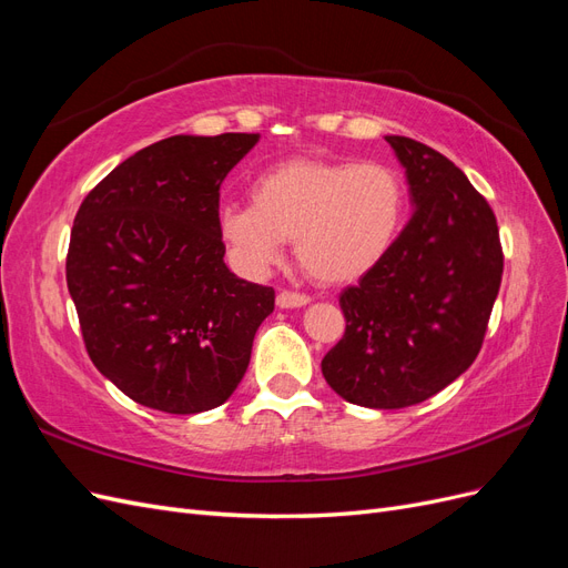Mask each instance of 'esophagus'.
Listing matches in <instances>:
<instances>
[{
	"label": "esophagus",
	"instance_id": "34e87169",
	"mask_svg": "<svg viewBox=\"0 0 568 568\" xmlns=\"http://www.w3.org/2000/svg\"><path fill=\"white\" fill-rule=\"evenodd\" d=\"M311 303V296L298 294V291H280L277 294V305L280 307H303Z\"/></svg>",
	"mask_w": 568,
	"mask_h": 568
}]
</instances>
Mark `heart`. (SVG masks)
Segmentation results:
<instances>
[{
  "mask_svg": "<svg viewBox=\"0 0 568 568\" xmlns=\"http://www.w3.org/2000/svg\"><path fill=\"white\" fill-rule=\"evenodd\" d=\"M251 199L217 213L232 261L265 274L296 239L301 265L322 284L357 282L382 265L407 217L405 180L384 163L288 159L253 180Z\"/></svg>",
  "mask_w": 568,
  "mask_h": 568,
  "instance_id": "heart-1",
  "label": "heart"
}]
</instances>
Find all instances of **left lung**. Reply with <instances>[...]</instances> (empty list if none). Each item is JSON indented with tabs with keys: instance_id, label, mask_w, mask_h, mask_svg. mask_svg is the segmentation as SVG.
Here are the masks:
<instances>
[{
	"instance_id": "obj_1",
	"label": "left lung",
	"mask_w": 568,
	"mask_h": 568,
	"mask_svg": "<svg viewBox=\"0 0 568 568\" xmlns=\"http://www.w3.org/2000/svg\"><path fill=\"white\" fill-rule=\"evenodd\" d=\"M386 142L415 213L382 265L341 294L346 334L324 355L322 374L343 400L400 409L471 367L505 257L488 201L453 161L409 136Z\"/></svg>"
}]
</instances>
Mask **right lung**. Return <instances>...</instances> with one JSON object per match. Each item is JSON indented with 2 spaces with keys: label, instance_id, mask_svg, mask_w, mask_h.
<instances>
[{
  "label": "right lung",
  "instance_id": "right-lung-1",
  "mask_svg": "<svg viewBox=\"0 0 568 568\" xmlns=\"http://www.w3.org/2000/svg\"><path fill=\"white\" fill-rule=\"evenodd\" d=\"M261 134H175L113 168L73 222L65 282L94 367L168 415L225 403L274 288L239 280L217 232L220 184Z\"/></svg>",
  "mask_w": 568,
  "mask_h": 568
}]
</instances>
